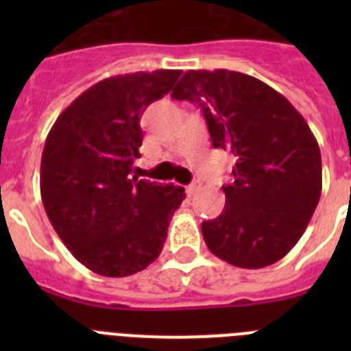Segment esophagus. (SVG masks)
Instances as JSON below:
<instances>
[{
    "instance_id": "obj_1",
    "label": "esophagus",
    "mask_w": 351,
    "mask_h": 351,
    "mask_svg": "<svg viewBox=\"0 0 351 351\" xmlns=\"http://www.w3.org/2000/svg\"><path fill=\"white\" fill-rule=\"evenodd\" d=\"M198 190H200V182H191V184L186 188V193L190 195V197H193Z\"/></svg>"
}]
</instances>
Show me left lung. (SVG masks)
<instances>
[{"instance_id":"left-lung-1","label":"left lung","mask_w":351,"mask_h":351,"mask_svg":"<svg viewBox=\"0 0 351 351\" xmlns=\"http://www.w3.org/2000/svg\"><path fill=\"white\" fill-rule=\"evenodd\" d=\"M170 96L202 108L213 145L234 156L225 209L202 223L210 253L243 269L283 258L322 193V154L308 123L283 95L241 71H186Z\"/></svg>"}]
</instances>
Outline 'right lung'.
Instances as JSON below:
<instances>
[{
    "label": "right lung",
    "instance_id": "obj_1",
    "mask_svg": "<svg viewBox=\"0 0 351 351\" xmlns=\"http://www.w3.org/2000/svg\"><path fill=\"white\" fill-rule=\"evenodd\" d=\"M181 70L137 71L96 82L56 119L45 141L40 191L49 221L89 271L125 278L160 256L184 188L132 178L141 117Z\"/></svg>",
    "mask_w": 351,
    "mask_h": 351
}]
</instances>
